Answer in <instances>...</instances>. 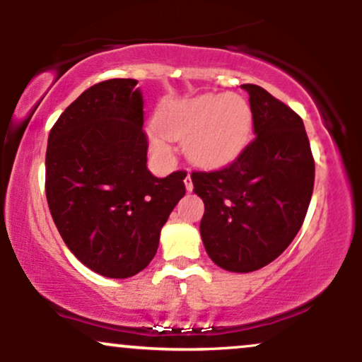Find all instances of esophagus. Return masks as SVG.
Wrapping results in <instances>:
<instances>
[{
	"instance_id": "34e87169",
	"label": "esophagus",
	"mask_w": 362,
	"mask_h": 362,
	"mask_svg": "<svg viewBox=\"0 0 362 362\" xmlns=\"http://www.w3.org/2000/svg\"><path fill=\"white\" fill-rule=\"evenodd\" d=\"M184 182H185V189H187V190H189V192H190V190H192V189H194V184H192V178H190V175H187V177L184 178Z\"/></svg>"
}]
</instances>
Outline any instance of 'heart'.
<instances>
[{
    "label": "heart",
    "instance_id": "obj_1",
    "mask_svg": "<svg viewBox=\"0 0 362 362\" xmlns=\"http://www.w3.org/2000/svg\"><path fill=\"white\" fill-rule=\"evenodd\" d=\"M253 114L248 102L236 93L201 95L173 102L158 114L156 127L172 139H185V155L199 167H221L242 151L250 136ZM151 144L158 153L168 146L158 136Z\"/></svg>",
    "mask_w": 362,
    "mask_h": 362
}]
</instances>
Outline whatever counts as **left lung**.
I'll return each mask as SVG.
<instances>
[{"label":"left lung","instance_id":"8db88e82","mask_svg":"<svg viewBox=\"0 0 362 362\" xmlns=\"http://www.w3.org/2000/svg\"><path fill=\"white\" fill-rule=\"evenodd\" d=\"M242 88L250 95L255 139L226 167L190 175L204 202L201 236L207 255L230 272L259 271L289 247L315 184L300 115L262 86Z\"/></svg>","mask_w":362,"mask_h":362}]
</instances>
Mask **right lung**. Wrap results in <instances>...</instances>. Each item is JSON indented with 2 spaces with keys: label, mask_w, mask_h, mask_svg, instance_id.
Segmentation results:
<instances>
[{
  "label": "right lung",
  "mask_w": 362,
  "mask_h": 362,
  "mask_svg": "<svg viewBox=\"0 0 362 362\" xmlns=\"http://www.w3.org/2000/svg\"><path fill=\"white\" fill-rule=\"evenodd\" d=\"M138 81L90 86L56 120L45 153V197L57 231L81 264L126 279L153 260L160 231L185 195L187 172L146 167Z\"/></svg>",
  "instance_id": "1"
}]
</instances>
